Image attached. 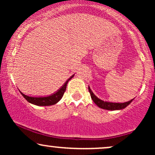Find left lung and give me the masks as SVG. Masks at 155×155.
Listing matches in <instances>:
<instances>
[{"label": "left lung", "instance_id": "8db88e82", "mask_svg": "<svg viewBox=\"0 0 155 155\" xmlns=\"http://www.w3.org/2000/svg\"><path fill=\"white\" fill-rule=\"evenodd\" d=\"M88 89H89V92H90V96H91L92 97V100L94 101V103H95L98 107L103 108V109L110 110V111L124 109V108H126L128 105L130 104L131 102L133 101V99H132V100L127 101V102H124V103H113V102H108V101H104L101 100L100 98H98V97H97V96L92 92L91 89L90 87V86H88Z\"/></svg>", "mask_w": 155, "mask_h": 155}]
</instances>
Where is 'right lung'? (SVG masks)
Masks as SVG:
<instances>
[{
  "label": "right lung",
  "instance_id": "add662e5",
  "mask_svg": "<svg viewBox=\"0 0 155 155\" xmlns=\"http://www.w3.org/2000/svg\"><path fill=\"white\" fill-rule=\"evenodd\" d=\"M74 76V74L71 76L69 79H68L66 80V81L63 84V86H62L59 90H57V91L54 92V93L51 94V95H47V96H38V97H37V96L36 97H35V96H30V95H25V94L22 93L20 90H19V91L20 92V93L22 94V95L28 101V102L30 103V104L35 105V106H51V105H54L58 102H59L60 99L63 97L64 92H65V90H66L68 82V81H70Z\"/></svg>",
  "mask_w": 155,
  "mask_h": 155
}]
</instances>
